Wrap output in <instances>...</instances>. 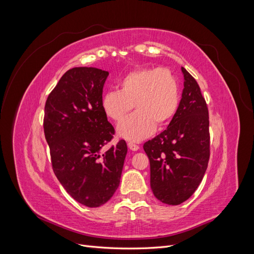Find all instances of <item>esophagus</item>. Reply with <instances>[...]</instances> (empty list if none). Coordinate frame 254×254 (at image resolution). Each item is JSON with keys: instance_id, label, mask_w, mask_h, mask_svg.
Returning <instances> with one entry per match:
<instances>
[{"instance_id": "1", "label": "esophagus", "mask_w": 254, "mask_h": 254, "mask_svg": "<svg viewBox=\"0 0 254 254\" xmlns=\"http://www.w3.org/2000/svg\"><path fill=\"white\" fill-rule=\"evenodd\" d=\"M128 147H129V149H131V150L135 151V150H137V149L140 148V146H139V145H136L135 143L128 142Z\"/></svg>"}]
</instances>
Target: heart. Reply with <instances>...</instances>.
<instances>
[{
  "label": "heart",
  "mask_w": 254,
  "mask_h": 254,
  "mask_svg": "<svg viewBox=\"0 0 254 254\" xmlns=\"http://www.w3.org/2000/svg\"><path fill=\"white\" fill-rule=\"evenodd\" d=\"M180 86L165 67L144 66L128 72L118 82V91L103 95L102 108L107 118L120 123L134 108L136 111L120 124L119 134L126 140L141 141L162 128L178 111Z\"/></svg>",
  "instance_id": "heart-1"
}]
</instances>
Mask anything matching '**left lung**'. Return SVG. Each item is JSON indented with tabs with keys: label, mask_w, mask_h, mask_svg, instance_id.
I'll return each mask as SVG.
<instances>
[{
	"label": "left lung",
	"mask_w": 254,
	"mask_h": 254,
	"mask_svg": "<svg viewBox=\"0 0 254 254\" xmlns=\"http://www.w3.org/2000/svg\"><path fill=\"white\" fill-rule=\"evenodd\" d=\"M184 89L167 129L146 142L150 187L161 202L178 205L193 195L210 159L209 110L196 79L181 67Z\"/></svg>",
	"instance_id": "left-lung-1"
}]
</instances>
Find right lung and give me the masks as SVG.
Listing matches in <instances>:
<instances>
[{
	"instance_id": "add662e5",
	"label": "right lung",
	"mask_w": 254,
	"mask_h": 254,
	"mask_svg": "<svg viewBox=\"0 0 254 254\" xmlns=\"http://www.w3.org/2000/svg\"><path fill=\"white\" fill-rule=\"evenodd\" d=\"M109 73L96 67H73L64 74L44 107V135L53 171L76 201L97 207L120 186L127 145L120 140L103 151L115 133L102 108Z\"/></svg>"
}]
</instances>
